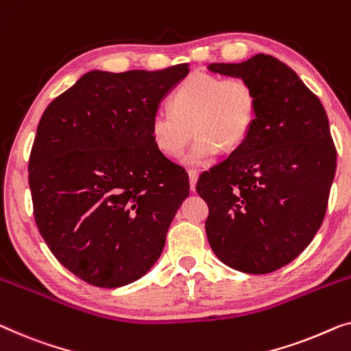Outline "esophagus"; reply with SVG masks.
<instances>
[{
  "mask_svg": "<svg viewBox=\"0 0 351 351\" xmlns=\"http://www.w3.org/2000/svg\"><path fill=\"white\" fill-rule=\"evenodd\" d=\"M188 179H190V188H191V191H195L196 182H197V171H195V169L188 171Z\"/></svg>",
  "mask_w": 351,
  "mask_h": 351,
  "instance_id": "1",
  "label": "esophagus"
}]
</instances>
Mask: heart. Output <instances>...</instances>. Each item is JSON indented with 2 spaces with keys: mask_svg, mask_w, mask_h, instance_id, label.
<instances>
[{
  "mask_svg": "<svg viewBox=\"0 0 351 351\" xmlns=\"http://www.w3.org/2000/svg\"><path fill=\"white\" fill-rule=\"evenodd\" d=\"M170 109H156L150 120V134L161 154L184 156L191 166L210 163L220 150H234L250 136L258 117V95L243 77L193 73L171 96Z\"/></svg>",
  "mask_w": 351,
  "mask_h": 351,
  "instance_id": "obj_1",
  "label": "heart"
}]
</instances>
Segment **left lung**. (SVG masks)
<instances>
[{"label":"left lung","mask_w":351,"mask_h":351,"mask_svg":"<svg viewBox=\"0 0 351 351\" xmlns=\"http://www.w3.org/2000/svg\"><path fill=\"white\" fill-rule=\"evenodd\" d=\"M209 69L247 79L258 117L245 142L197 179L209 206L206 234L226 266L274 272L306 250L326 213L337 161L328 117L317 95L271 55Z\"/></svg>","instance_id":"left-lung-1"}]
</instances>
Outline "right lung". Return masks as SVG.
I'll use <instances>...</instances> for the list:
<instances>
[{
  "label": "right lung",
  "mask_w": 351,
  "mask_h": 351,
  "mask_svg": "<svg viewBox=\"0 0 351 351\" xmlns=\"http://www.w3.org/2000/svg\"><path fill=\"white\" fill-rule=\"evenodd\" d=\"M190 71H91L40 117L28 161L33 215L53 256L93 287L138 280L158 260L190 182L150 120Z\"/></svg>",
  "instance_id": "obj_1"
}]
</instances>
